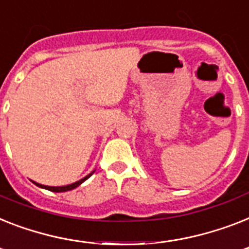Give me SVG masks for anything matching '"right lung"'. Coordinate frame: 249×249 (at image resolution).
<instances>
[{
    "label": "right lung",
    "instance_id": "1",
    "mask_svg": "<svg viewBox=\"0 0 249 249\" xmlns=\"http://www.w3.org/2000/svg\"><path fill=\"white\" fill-rule=\"evenodd\" d=\"M93 173H94V170H93L90 174H88L87 177L83 178V179H80V180L75 181V183H72V184H69V185H62V187H48V185H42V184L36 183V181H33V183L36 184V185H38V187L43 188V189H47V191H51V192H68V191H71V189H74V188L79 187V185H80V184H82L83 181H86L87 179H88V178H89Z\"/></svg>",
    "mask_w": 249,
    "mask_h": 249
}]
</instances>
